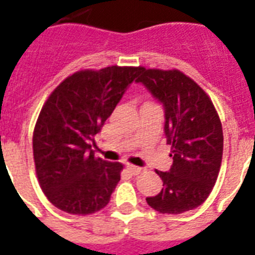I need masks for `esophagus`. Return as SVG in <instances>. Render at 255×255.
<instances>
[{
  "label": "esophagus",
  "instance_id": "34e87169",
  "mask_svg": "<svg viewBox=\"0 0 255 255\" xmlns=\"http://www.w3.org/2000/svg\"><path fill=\"white\" fill-rule=\"evenodd\" d=\"M128 170L130 171V173H131V174H134V175H137V174H139V173H141L142 171V167H138V166H134V165H128Z\"/></svg>",
  "mask_w": 255,
  "mask_h": 255
}]
</instances>
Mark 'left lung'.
<instances>
[{"label": "left lung", "mask_w": 255, "mask_h": 255, "mask_svg": "<svg viewBox=\"0 0 255 255\" xmlns=\"http://www.w3.org/2000/svg\"><path fill=\"white\" fill-rule=\"evenodd\" d=\"M135 82L145 86L165 110V135L173 165L157 171L163 182L150 208L162 214H181L198 208L212 193L220 173L224 134L208 94L178 70L141 68Z\"/></svg>", "instance_id": "8db88e82"}]
</instances>
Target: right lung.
Listing matches in <instances>:
<instances>
[{"mask_svg":"<svg viewBox=\"0 0 255 255\" xmlns=\"http://www.w3.org/2000/svg\"><path fill=\"white\" fill-rule=\"evenodd\" d=\"M139 73L131 66L81 70L45 102L33 134L35 171L47 199L62 212L86 216L109 203L124 166L96 158L94 137Z\"/></svg>","mask_w":255,"mask_h":255,"instance_id":"add662e5","label":"right lung"}]
</instances>
